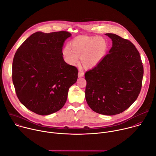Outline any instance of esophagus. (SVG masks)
<instances>
[{
    "instance_id": "obj_1",
    "label": "esophagus",
    "mask_w": 156,
    "mask_h": 156,
    "mask_svg": "<svg viewBox=\"0 0 156 156\" xmlns=\"http://www.w3.org/2000/svg\"><path fill=\"white\" fill-rule=\"evenodd\" d=\"M84 73L83 72L80 71L78 72V77H83V76H84Z\"/></svg>"
}]
</instances>
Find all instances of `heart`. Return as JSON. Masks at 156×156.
<instances>
[{
  "label": "heart",
  "mask_w": 156,
  "mask_h": 156,
  "mask_svg": "<svg viewBox=\"0 0 156 156\" xmlns=\"http://www.w3.org/2000/svg\"><path fill=\"white\" fill-rule=\"evenodd\" d=\"M108 47L107 41L102 37L81 36L73 39L63 50V56L69 63L75 65L81 58L86 68L96 66L105 55Z\"/></svg>",
  "instance_id": "heart-1"
}]
</instances>
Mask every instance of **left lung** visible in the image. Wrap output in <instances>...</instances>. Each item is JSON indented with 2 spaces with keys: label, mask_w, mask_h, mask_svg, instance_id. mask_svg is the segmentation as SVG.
Instances as JSON below:
<instances>
[{
  "label": "left lung",
  "mask_w": 156,
  "mask_h": 156,
  "mask_svg": "<svg viewBox=\"0 0 156 156\" xmlns=\"http://www.w3.org/2000/svg\"><path fill=\"white\" fill-rule=\"evenodd\" d=\"M112 47L102 60L84 75L85 98L96 113L114 115L129 108L138 98L144 73L140 53L130 41L105 34Z\"/></svg>",
  "instance_id": "obj_1"
}]
</instances>
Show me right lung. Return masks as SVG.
<instances>
[{"mask_svg":"<svg viewBox=\"0 0 156 156\" xmlns=\"http://www.w3.org/2000/svg\"><path fill=\"white\" fill-rule=\"evenodd\" d=\"M68 31L36 32L18 48L13 60L12 81L20 102L32 112L47 115L57 112L76 83L78 70L63 58Z\"/></svg>","mask_w":156,"mask_h":156,"instance_id":"1","label":"right lung"}]
</instances>
